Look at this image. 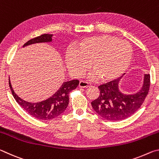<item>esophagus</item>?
I'll return each instance as SVG.
<instances>
[{"label": "esophagus", "instance_id": "1", "mask_svg": "<svg viewBox=\"0 0 159 159\" xmlns=\"http://www.w3.org/2000/svg\"><path fill=\"white\" fill-rule=\"evenodd\" d=\"M91 85V83L88 82V81H85V80H80V83H79V87L80 88H86L88 87H90Z\"/></svg>", "mask_w": 159, "mask_h": 159}]
</instances>
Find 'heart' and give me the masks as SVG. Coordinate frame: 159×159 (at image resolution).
<instances>
[{"label": "heart", "instance_id": "b5f03b06", "mask_svg": "<svg viewBox=\"0 0 159 159\" xmlns=\"http://www.w3.org/2000/svg\"><path fill=\"white\" fill-rule=\"evenodd\" d=\"M133 50L130 44L116 37L103 35L90 37L80 42L77 50L70 47L66 50L68 68L76 76L91 67L93 79L112 80L124 73L130 63Z\"/></svg>", "mask_w": 159, "mask_h": 159}]
</instances>
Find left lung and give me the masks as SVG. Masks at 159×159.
I'll use <instances>...</instances> for the list:
<instances>
[{
    "mask_svg": "<svg viewBox=\"0 0 159 159\" xmlns=\"http://www.w3.org/2000/svg\"><path fill=\"white\" fill-rule=\"evenodd\" d=\"M122 76L98 86L99 96L91 102L96 113L110 121L121 120L130 117L138 111L148 95L150 86V75L144 74L143 85L134 95H125L118 88Z\"/></svg>",
    "mask_w": 159,
    "mask_h": 159,
    "instance_id": "obj_1",
    "label": "left lung"
}]
</instances>
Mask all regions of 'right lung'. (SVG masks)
<instances>
[{
    "label": "right lung",
    "instance_id": "right-lung-1",
    "mask_svg": "<svg viewBox=\"0 0 159 159\" xmlns=\"http://www.w3.org/2000/svg\"><path fill=\"white\" fill-rule=\"evenodd\" d=\"M52 34H42L41 36L29 40V41L24 44L23 47L31 44L37 43L50 42L52 41ZM79 84V80H73L64 82L60 89L51 98L41 102L31 103V102L23 100L22 99L19 98L16 95L9 80L10 90H11L12 94L16 102L20 104L21 108H23L24 110H25L31 116L36 118V119L42 120H52L62 114L69 104V93L71 90L76 89Z\"/></svg>",
    "mask_w": 159,
    "mask_h": 159
}]
</instances>
